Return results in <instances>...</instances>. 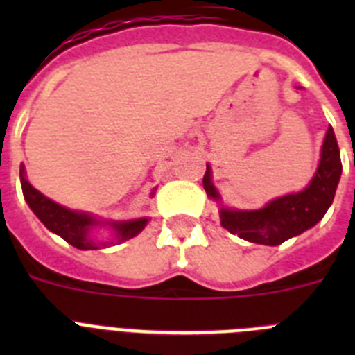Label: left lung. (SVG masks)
Listing matches in <instances>:
<instances>
[{
	"label": "left lung",
	"mask_w": 355,
	"mask_h": 355,
	"mask_svg": "<svg viewBox=\"0 0 355 355\" xmlns=\"http://www.w3.org/2000/svg\"><path fill=\"white\" fill-rule=\"evenodd\" d=\"M211 178V167L206 163L202 184L209 199L220 205L218 215L222 227L252 243L281 245L283 241L299 236L318 224L332 205L341 178V158L336 135L329 126L320 150L318 168L304 190L272 199L259 209H233L224 206Z\"/></svg>",
	"instance_id": "1"
}]
</instances>
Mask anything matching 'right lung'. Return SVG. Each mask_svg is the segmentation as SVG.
<instances>
[{
	"label": "right lung",
	"instance_id": "add662e5",
	"mask_svg": "<svg viewBox=\"0 0 355 355\" xmlns=\"http://www.w3.org/2000/svg\"><path fill=\"white\" fill-rule=\"evenodd\" d=\"M21 187H23L24 200L28 202L30 209L37 215L40 222L51 231L64 238L67 243L76 247L80 250H96L103 247L114 245V243H122L137 236L149 222V216L142 218H133V220H99L97 216L87 211H76L69 209L65 206L58 205L44 193H40L37 188L31 187L30 181L26 180L24 165H21ZM155 196V192L150 193ZM96 225H108L112 229L114 236L112 241H96L92 238V229Z\"/></svg>",
	"mask_w": 355,
	"mask_h": 355
}]
</instances>
